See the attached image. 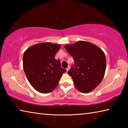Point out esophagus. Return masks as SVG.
I'll use <instances>...</instances> for the list:
<instances>
[{
  "label": "esophagus",
  "instance_id": "esophagus-1",
  "mask_svg": "<svg viewBox=\"0 0 128 128\" xmlns=\"http://www.w3.org/2000/svg\"><path fill=\"white\" fill-rule=\"evenodd\" d=\"M69 69H70V66H68V68H67L66 69V71H67V72H68V71L69 70Z\"/></svg>",
  "mask_w": 128,
  "mask_h": 128
}]
</instances>
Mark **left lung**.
I'll list each match as a JSON object with an SVG mask.
<instances>
[{"instance_id": "left-lung-1", "label": "left lung", "mask_w": 128, "mask_h": 128, "mask_svg": "<svg viewBox=\"0 0 128 128\" xmlns=\"http://www.w3.org/2000/svg\"><path fill=\"white\" fill-rule=\"evenodd\" d=\"M65 48L74 61L68 73L72 77L76 87L81 92H92L104 76V54L98 47L85 41L66 45Z\"/></svg>"}]
</instances>
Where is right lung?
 <instances>
[{
  "label": "right lung",
  "mask_w": 128,
  "mask_h": 128,
  "mask_svg": "<svg viewBox=\"0 0 128 128\" xmlns=\"http://www.w3.org/2000/svg\"><path fill=\"white\" fill-rule=\"evenodd\" d=\"M60 47L59 44L42 43L29 47L24 54V70L30 84L38 92H52L66 71L55 58Z\"/></svg>",
  "instance_id": "obj_1"
}]
</instances>
